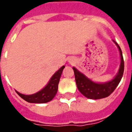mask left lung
I'll return each mask as SVG.
<instances>
[{
	"instance_id": "8db88e82",
	"label": "left lung",
	"mask_w": 132,
	"mask_h": 132,
	"mask_svg": "<svg viewBox=\"0 0 132 132\" xmlns=\"http://www.w3.org/2000/svg\"><path fill=\"white\" fill-rule=\"evenodd\" d=\"M113 42L116 44L119 50L121 64H120L119 72L113 80L104 83L95 82L91 80H90L88 78H87L84 74L78 71L76 68L74 67L72 68L75 73V82L78 89L82 95L88 98L101 99L109 96L114 91V90L118 86L122 78L123 70H124V62H123L122 52L119 46L118 45V44L115 41Z\"/></svg>"
}]
</instances>
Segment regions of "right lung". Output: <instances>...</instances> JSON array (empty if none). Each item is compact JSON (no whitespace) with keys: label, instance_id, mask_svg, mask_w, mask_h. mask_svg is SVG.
Here are the masks:
<instances>
[{"label":"right lung","instance_id":"1","mask_svg":"<svg viewBox=\"0 0 132 132\" xmlns=\"http://www.w3.org/2000/svg\"><path fill=\"white\" fill-rule=\"evenodd\" d=\"M64 66L60 68L52 77L51 78L50 81L42 90L39 92L36 93L32 95H23L18 91H16L18 95L26 101L31 103H44L52 101L54 98L58 90V84L60 82L62 72L63 71Z\"/></svg>","mask_w":132,"mask_h":132}]
</instances>
